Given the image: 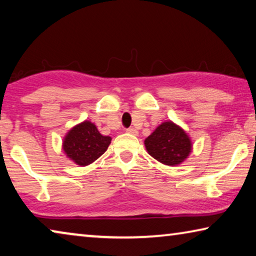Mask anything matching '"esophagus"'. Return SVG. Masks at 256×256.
<instances>
[{"label": "esophagus", "instance_id": "esophagus-1", "mask_svg": "<svg viewBox=\"0 0 256 256\" xmlns=\"http://www.w3.org/2000/svg\"><path fill=\"white\" fill-rule=\"evenodd\" d=\"M126 132H129V134H132V135H137V130H136V129H134V128L126 129Z\"/></svg>", "mask_w": 256, "mask_h": 256}]
</instances>
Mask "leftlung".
Instances as JSON below:
<instances>
[{
  "label": "left lung",
  "instance_id": "1",
  "mask_svg": "<svg viewBox=\"0 0 256 256\" xmlns=\"http://www.w3.org/2000/svg\"><path fill=\"white\" fill-rule=\"evenodd\" d=\"M148 154L167 166H178L192 150L190 137L172 121L161 124L144 140Z\"/></svg>",
  "mask_w": 256,
  "mask_h": 256
}]
</instances>
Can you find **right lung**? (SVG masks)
<instances>
[{
    "instance_id": "1",
    "label": "right lung",
    "mask_w": 256,
    "mask_h": 256,
    "mask_svg": "<svg viewBox=\"0 0 256 256\" xmlns=\"http://www.w3.org/2000/svg\"><path fill=\"white\" fill-rule=\"evenodd\" d=\"M112 138L103 136L90 121L76 124L66 134L62 150L78 166H88L108 150Z\"/></svg>"
}]
</instances>
